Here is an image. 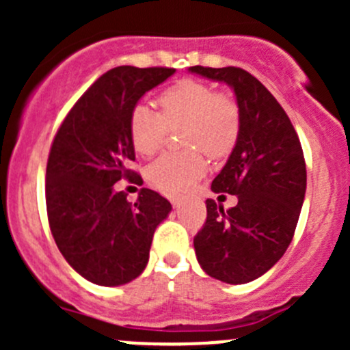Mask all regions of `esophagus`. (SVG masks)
Returning a JSON list of instances; mask_svg holds the SVG:
<instances>
[{
  "label": "esophagus",
  "instance_id": "1",
  "mask_svg": "<svg viewBox=\"0 0 350 350\" xmlns=\"http://www.w3.org/2000/svg\"><path fill=\"white\" fill-rule=\"evenodd\" d=\"M183 200H185V198H183V196H171L172 206L179 208V206H181V204H183Z\"/></svg>",
  "mask_w": 350,
  "mask_h": 350
}]
</instances>
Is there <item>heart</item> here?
I'll return each mask as SVG.
<instances>
[{
    "label": "heart",
    "instance_id": "heart-1",
    "mask_svg": "<svg viewBox=\"0 0 350 350\" xmlns=\"http://www.w3.org/2000/svg\"><path fill=\"white\" fill-rule=\"evenodd\" d=\"M161 111L146 103L130 109L129 135L140 155H152L164 144L167 129L185 125L186 147H201L210 155H224L234 147L241 129L237 101L213 86L196 79H183L157 98ZM206 171V161L198 149L167 152L147 167V179L155 188L181 193L191 188Z\"/></svg>",
    "mask_w": 350,
    "mask_h": 350
}]
</instances>
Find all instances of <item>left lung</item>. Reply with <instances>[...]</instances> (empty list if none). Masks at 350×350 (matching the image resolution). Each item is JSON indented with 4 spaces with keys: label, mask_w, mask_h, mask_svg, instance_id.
<instances>
[{
    "label": "left lung",
    "mask_w": 350,
    "mask_h": 350,
    "mask_svg": "<svg viewBox=\"0 0 350 350\" xmlns=\"http://www.w3.org/2000/svg\"><path fill=\"white\" fill-rule=\"evenodd\" d=\"M189 72L225 83L241 109L237 142L213 193L237 195L239 203L206 200V221L195 237L196 259L208 276L243 284L266 274L295 235L306 191L301 144L276 98L241 67H189ZM224 196V195H221Z\"/></svg>",
    "instance_id": "obj_1"
}]
</instances>
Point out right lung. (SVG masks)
I'll list each match as a JSON object with an SVG mask.
<instances>
[{
	"label": "right lung",
	"mask_w": 350,
	"mask_h": 350,
	"mask_svg": "<svg viewBox=\"0 0 350 350\" xmlns=\"http://www.w3.org/2000/svg\"><path fill=\"white\" fill-rule=\"evenodd\" d=\"M176 69L120 66L109 69L76 101L57 130L45 174L51 232L69 266L100 286L126 284L149 262L155 228L172 206L142 188L135 203L113 185L130 171L135 149L129 135L130 109Z\"/></svg>",
	"instance_id": "right-lung-1"
}]
</instances>
